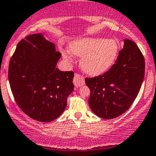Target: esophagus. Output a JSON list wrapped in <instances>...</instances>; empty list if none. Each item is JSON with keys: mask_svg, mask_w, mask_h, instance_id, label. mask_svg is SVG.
Listing matches in <instances>:
<instances>
[{"mask_svg": "<svg viewBox=\"0 0 156 156\" xmlns=\"http://www.w3.org/2000/svg\"><path fill=\"white\" fill-rule=\"evenodd\" d=\"M73 82L74 86L78 88V87L83 85L84 83H85V80H84V77L83 76L76 73L73 77Z\"/></svg>", "mask_w": 156, "mask_h": 156, "instance_id": "obj_1", "label": "esophagus"}]
</instances>
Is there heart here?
<instances>
[{
    "label": "heart",
    "instance_id": "obj_1",
    "mask_svg": "<svg viewBox=\"0 0 156 156\" xmlns=\"http://www.w3.org/2000/svg\"><path fill=\"white\" fill-rule=\"evenodd\" d=\"M71 52L82 57L80 66L86 73L98 76L107 71L115 63L119 53V44L115 40L86 37L77 40L69 45ZM66 60L70 59L69 51H63Z\"/></svg>",
    "mask_w": 156,
    "mask_h": 156
}]
</instances>
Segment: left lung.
<instances>
[{
  "label": "left lung",
  "instance_id": "obj_1",
  "mask_svg": "<svg viewBox=\"0 0 156 156\" xmlns=\"http://www.w3.org/2000/svg\"><path fill=\"white\" fill-rule=\"evenodd\" d=\"M145 75V59L136 43L124 40L115 63L103 74L87 77L89 105L100 118L110 119L126 112L138 96Z\"/></svg>",
  "mask_w": 156,
  "mask_h": 156
}]
</instances>
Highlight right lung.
Masks as SVG:
<instances>
[{
	"label": "right lung",
	"mask_w": 156,
	"mask_h": 156,
	"mask_svg": "<svg viewBox=\"0 0 156 156\" xmlns=\"http://www.w3.org/2000/svg\"><path fill=\"white\" fill-rule=\"evenodd\" d=\"M60 57L54 44L36 34L22 39L10 58L8 80L14 99L25 114L39 122L58 118L74 89V73L57 67Z\"/></svg>",
	"instance_id": "1"
}]
</instances>
